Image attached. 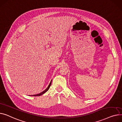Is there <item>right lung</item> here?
Returning a JSON list of instances; mask_svg holds the SVG:
<instances>
[{"mask_svg": "<svg viewBox=\"0 0 122 122\" xmlns=\"http://www.w3.org/2000/svg\"><path fill=\"white\" fill-rule=\"evenodd\" d=\"M51 83H52V80H51V82H50V83L49 84V86H48V87H47V88L45 90H44V91H43L42 92H40V93H39V94H37V95H33V96H41V95H42L43 94H44V93H45L49 89V88H50V86H51Z\"/></svg>", "mask_w": 122, "mask_h": 122, "instance_id": "obj_1", "label": "right lung"}]
</instances>
